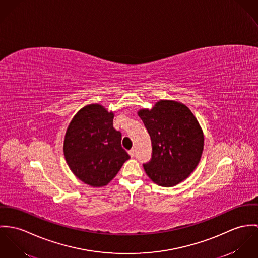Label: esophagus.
Instances as JSON below:
<instances>
[{
	"mask_svg": "<svg viewBox=\"0 0 258 258\" xmlns=\"http://www.w3.org/2000/svg\"><path fill=\"white\" fill-rule=\"evenodd\" d=\"M128 154H130L132 157H134V156L136 155V151H135V149H134V148H132V149L128 151Z\"/></svg>",
	"mask_w": 258,
	"mask_h": 258,
	"instance_id": "1",
	"label": "esophagus"
}]
</instances>
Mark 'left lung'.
Returning a JSON list of instances; mask_svg holds the SVG:
<instances>
[{
    "label": "left lung",
    "mask_w": 258,
    "mask_h": 258,
    "mask_svg": "<svg viewBox=\"0 0 258 258\" xmlns=\"http://www.w3.org/2000/svg\"><path fill=\"white\" fill-rule=\"evenodd\" d=\"M139 115L151 139L152 154L143 164L157 185L171 187L185 180L200 161L204 136L199 122L183 104L161 100Z\"/></svg>",
    "instance_id": "obj_1"
}]
</instances>
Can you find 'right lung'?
Here are the masks:
<instances>
[{
    "mask_svg": "<svg viewBox=\"0 0 258 258\" xmlns=\"http://www.w3.org/2000/svg\"><path fill=\"white\" fill-rule=\"evenodd\" d=\"M113 119V113L92 104L75 115L65 135L63 151L69 168L93 187L107 185L131 158Z\"/></svg>",
    "mask_w": 258,
    "mask_h": 258,
    "instance_id": "obj_1",
    "label": "right lung"
}]
</instances>
